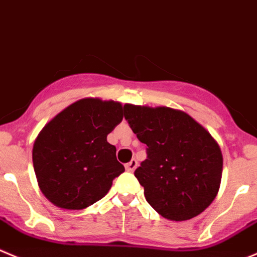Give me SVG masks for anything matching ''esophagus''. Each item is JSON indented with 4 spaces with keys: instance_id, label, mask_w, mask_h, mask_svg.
<instances>
[{
    "instance_id": "34e87169",
    "label": "esophagus",
    "mask_w": 257,
    "mask_h": 257,
    "mask_svg": "<svg viewBox=\"0 0 257 257\" xmlns=\"http://www.w3.org/2000/svg\"><path fill=\"white\" fill-rule=\"evenodd\" d=\"M138 166V162H137V160H131V161L128 162V164H125V170L129 172H133L134 170H136V167Z\"/></svg>"
}]
</instances>
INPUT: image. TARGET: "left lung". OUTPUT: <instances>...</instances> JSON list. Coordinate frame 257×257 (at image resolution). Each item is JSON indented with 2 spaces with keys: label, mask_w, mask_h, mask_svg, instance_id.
Returning <instances> with one entry per match:
<instances>
[{
  "label": "left lung",
  "mask_w": 257,
  "mask_h": 257,
  "mask_svg": "<svg viewBox=\"0 0 257 257\" xmlns=\"http://www.w3.org/2000/svg\"><path fill=\"white\" fill-rule=\"evenodd\" d=\"M124 117L147 145L134 171L148 204L162 217L186 220L210 205L222 179L223 157L214 138L190 115L170 107L124 105Z\"/></svg>",
  "instance_id": "obj_1"
}]
</instances>
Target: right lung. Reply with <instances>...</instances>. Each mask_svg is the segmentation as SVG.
Segmentation results:
<instances>
[{
  "instance_id": "1",
  "label": "right lung",
  "mask_w": 257,
  "mask_h": 257,
  "mask_svg": "<svg viewBox=\"0 0 257 257\" xmlns=\"http://www.w3.org/2000/svg\"><path fill=\"white\" fill-rule=\"evenodd\" d=\"M120 102L82 99L43 128L33 147L42 193L53 204L80 210L106 195L124 172L106 137L123 120Z\"/></svg>"
}]
</instances>
